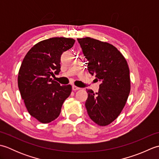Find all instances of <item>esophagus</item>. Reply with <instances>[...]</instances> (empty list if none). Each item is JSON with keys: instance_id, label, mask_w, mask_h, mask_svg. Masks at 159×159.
<instances>
[{"instance_id": "esophagus-1", "label": "esophagus", "mask_w": 159, "mask_h": 159, "mask_svg": "<svg viewBox=\"0 0 159 159\" xmlns=\"http://www.w3.org/2000/svg\"><path fill=\"white\" fill-rule=\"evenodd\" d=\"M72 89H73L74 91H76V90L80 89V88H79V87H78L75 86V85H72Z\"/></svg>"}]
</instances>
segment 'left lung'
Listing matches in <instances>:
<instances>
[{
  "mask_svg": "<svg viewBox=\"0 0 159 159\" xmlns=\"http://www.w3.org/2000/svg\"><path fill=\"white\" fill-rule=\"evenodd\" d=\"M87 60V70L101 82L98 92L87 89L85 107L91 120L107 126L116 119L126 103L130 91L126 60L112 44L91 38L77 39Z\"/></svg>",
  "mask_w": 159,
  "mask_h": 159,
  "instance_id": "obj_1",
  "label": "left lung"
}]
</instances>
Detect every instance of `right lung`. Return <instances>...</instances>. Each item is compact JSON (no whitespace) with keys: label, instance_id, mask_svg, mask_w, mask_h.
<instances>
[{"label":"right lung","instance_id":"add662e5","mask_svg":"<svg viewBox=\"0 0 159 159\" xmlns=\"http://www.w3.org/2000/svg\"><path fill=\"white\" fill-rule=\"evenodd\" d=\"M75 40L52 38L36 43L26 53L20 66L18 85L29 114L43 124L59 117L72 86L62 85L51 79L61 71V56Z\"/></svg>","mask_w":159,"mask_h":159}]
</instances>
